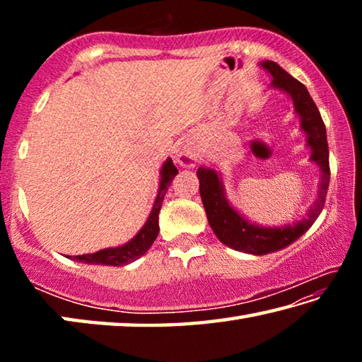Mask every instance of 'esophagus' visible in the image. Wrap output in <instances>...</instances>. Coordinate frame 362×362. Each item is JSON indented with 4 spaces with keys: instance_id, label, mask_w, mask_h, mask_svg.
<instances>
[{
    "instance_id": "34e87169",
    "label": "esophagus",
    "mask_w": 362,
    "mask_h": 362,
    "mask_svg": "<svg viewBox=\"0 0 362 362\" xmlns=\"http://www.w3.org/2000/svg\"><path fill=\"white\" fill-rule=\"evenodd\" d=\"M179 163L182 164V166L192 168V166H194V163H196V155H194L193 151H189V150L182 151L180 155H179Z\"/></svg>"
}]
</instances>
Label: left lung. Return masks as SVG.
Wrapping results in <instances>:
<instances>
[{"instance_id":"1","label":"left lung","mask_w":362,"mask_h":362,"mask_svg":"<svg viewBox=\"0 0 362 362\" xmlns=\"http://www.w3.org/2000/svg\"><path fill=\"white\" fill-rule=\"evenodd\" d=\"M262 66L272 73L273 86L286 90L292 97L296 112L302 118V129L308 134V145L313 150L311 161H315L321 168L322 177L317 199L310 209L308 217L293 225L283 226V228H265V226L249 223L226 203L222 182L218 180V175L212 169H198L201 199H203L207 220H209V225L216 236L231 249L255 255L276 252V250L284 249L293 241H297L321 214L324 203H326L330 180L326 126H324L320 110L311 99L310 93L298 79L291 76L276 62L267 60Z\"/></svg>"}]
</instances>
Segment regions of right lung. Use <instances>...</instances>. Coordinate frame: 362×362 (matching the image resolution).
<instances>
[{
    "label": "right lung",
    "mask_w": 362,
    "mask_h": 362,
    "mask_svg": "<svg viewBox=\"0 0 362 362\" xmlns=\"http://www.w3.org/2000/svg\"><path fill=\"white\" fill-rule=\"evenodd\" d=\"M177 173H179V170H177V168L174 166L173 159H168V161L164 163L163 170H161V183H159V192L156 196L155 206H153L150 217H148V220H146V223L144 225V228L137 233V236L134 238V240H131L129 243L124 244V246H121V247L103 249L95 254L76 255V257H73V259H75L76 262H83V263H93V265L122 267L134 260H137L139 257H142L156 240L158 231H159L158 218H159V211H161V206H163L164 194H166L170 182H173Z\"/></svg>",
    "instance_id": "obj_1"
}]
</instances>
